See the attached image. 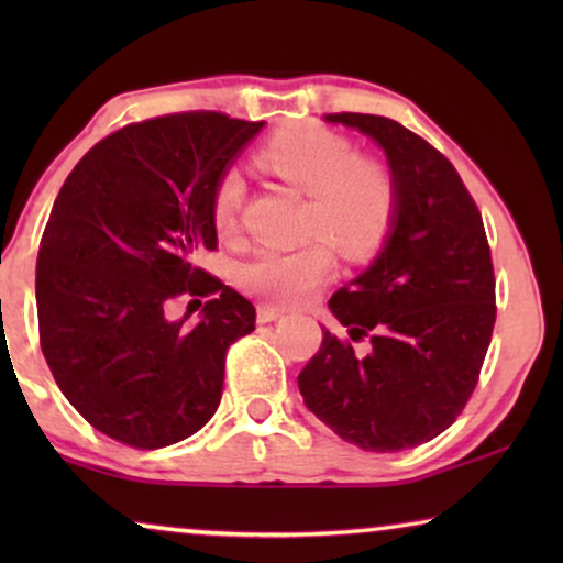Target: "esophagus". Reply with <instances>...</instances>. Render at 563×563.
I'll list each match as a JSON object with an SVG mask.
<instances>
[{"mask_svg": "<svg viewBox=\"0 0 563 563\" xmlns=\"http://www.w3.org/2000/svg\"><path fill=\"white\" fill-rule=\"evenodd\" d=\"M282 314H284V312L279 310V307H272V305H258V310H256V318H258L261 325H264V322L279 320Z\"/></svg>", "mask_w": 563, "mask_h": 563, "instance_id": "1", "label": "esophagus"}]
</instances>
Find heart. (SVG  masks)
Returning <instances> with one entry per match:
<instances>
[{"label": "heart", "instance_id": "heart-1", "mask_svg": "<svg viewBox=\"0 0 563 563\" xmlns=\"http://www.w3.org/2000/svg\"><path fill=\"white\" fill-rule=\"evenodd\" d=\"M349 137L320 125L279 130L258 151V164L307 199L305 230L320 235L351 258L376 251L395 220L397 189L391 174L372 158H353ZM243 179L222 174L212 187L214 233L230 238L241 222ZM335 261L328 245L307 243L295 251H261L238 272L243 289L276 305H297L330 279Z\"/></svg>", "mask_w": 563, "mask_h": 563}]
</instances>
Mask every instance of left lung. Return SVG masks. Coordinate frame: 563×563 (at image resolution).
<instances>
[{
    "label": "left lung",
    "mask_w": 563,
    "mask_h": 563,
    "mask_svg": "<svg viewBox=\"0 0 563 563\" xmlns=\"http://www.w3.org/2000/svg\"><path fill=\"white\" fill-rule=\"evenodd\" d=\"M387 153L397 207L379 256L330 297L361 357L322 330L297 376L310 412L364 451L433 441L464 410L495 328V268L482 212L441 151L379 114L338 112Z\"/></svg>",
    "instance_id": "left-lung-1"
}]
</instances>
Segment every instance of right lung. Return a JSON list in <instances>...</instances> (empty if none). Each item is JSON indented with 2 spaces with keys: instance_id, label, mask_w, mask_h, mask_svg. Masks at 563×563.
Masks as SVG:
<instances>
[{
  "instance_id": "1",
  "label": "right lung",
  "mask_w": 563,
  "mask_h": 563,
  "mask_svg": "<svg viewBox=\"0 0 563 563\" xmlns=\"http://www.w3.org/2000/svg\"><path fill=\"white\" fill-rule=\"evenodd\" d=\"M264 122L176 112L120 128L87 151L53 202L37 251L41 349L89 426L133 449H164L218 410L228 349L256 307L195 266L218 249L214 181ZM203 307L187 329L174 298Z\"/></svg>"
}]
</instances>
